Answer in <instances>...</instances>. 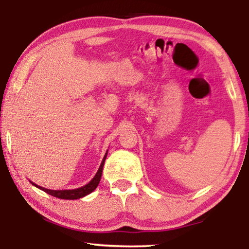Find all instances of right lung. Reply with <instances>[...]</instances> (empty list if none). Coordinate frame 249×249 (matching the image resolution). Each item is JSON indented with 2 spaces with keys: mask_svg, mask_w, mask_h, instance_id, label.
Returning a JSON list of instances; mask_svg holds the SVG:
<instances>
[{
  "mask_svg": "<svg viewBox=\"0 0 249 249\" xmlns=\"http://www.w3.org/2000/svg\"><path fill=\"white\" fill-rule=\"evenodd\" d=\"M107 152L105 153V156H104L103 161H102V163H101L100 169H98V171H97L96 175H95L94 178L91 179L90 181L87 183V185L80 187V188L67 189V190H52V189L44 188V187L37 186L36 183H34V182H32V183L35 187H37V188L42 189L43 192L50 194V195H52L54 197H57V198H61V199H78V198H81V197L88 195V194H90L91 192H94V190L96 189V187L98 186V183H100V181H101V177H102V172H103V166H104L105 159H107Z\"/></svg>",
  "mask_w": 249,
  "mask_h": 249,
  "instance_id": "1",
  "label": "right lung"
}]
</instances>
